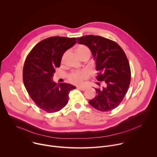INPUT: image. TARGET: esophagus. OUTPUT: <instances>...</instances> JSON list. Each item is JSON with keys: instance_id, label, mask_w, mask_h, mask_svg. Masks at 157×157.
<instances>
[{"instance_id": "obj_1", "label": "esophagus", "mask_w": 157, "mask_h": 157, "mask_svg": "<svg viewBox=\"0 0 157 157\" xmlns=\"http://www.w3.org/2000/svg\"><path fill=\"white\" fill-rule=\"evenodd\" d=\"M77 89H79V90H81V91H84L86 89V87H84V86H78L77 87Z\"/></svg>"}]
</instances>
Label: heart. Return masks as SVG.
<instances>
[{"mask_svg": "<svg viewBox=\"0 0 157 157\" xmlns=\"http://www.w3.org/2000/svg\"><path fill=\"white\" fill-rule=\"evenodd\" d=\"M76 52L79 57L82 56L84 55L89 54L91 55V51L87 47L80 44L76 49ZM64 55L63 56L62 60H63ZM89 76V72L86 70H82L79 71H75L71 72L68 75V80L69 82L73 84L79 85L82 84L86 79H87Z\"/></svg>", "mask_w": 157, "mask_h": 157, "instance_id": "heart-1", "label": "heart"}]
</instances>
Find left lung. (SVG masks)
Masks as SVG:
<instances>
[{
  "label": "left lung",
  "instance_id": "left-lung-1",
  "mask_svg": "<svg viewBox=\"0 0 157 157\" xmlns=\"http://www.w3.org/2000/svg\"><path fill=\"white\" fill-rule=\"evenodd\" d=\"M77 40L91 50L98 71L96 78L104 83V87L96 89V95L89 103L99 111L113 110L123 100L130 83V68L125 52L116 42L100 36L86 35Z\"/></svg>",
  "mask_w": 157,
  "mask_h": 157
}]
</instances>
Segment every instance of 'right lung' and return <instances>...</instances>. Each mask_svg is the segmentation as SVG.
<instances>
[{
    "instance_id": "obj_1",
    "label": "right lung",
    "mask_w": 157,
    "mask_h": 157,
    "mask_svg": "<svg viewBox=\"0 0 157 157\" xmlns=\"http://www.w3.org/2000/svg\"><path fill=\"white\" fill-rule=\"evenodd\" d=\"M76 43V38L52 36L32 48L23 68V81L27 91L37 106L48 113H56L68 102L69 93L76 87L52 81L55 68L60 66L64 53Z\"/></svg>"
}]
</instances>
